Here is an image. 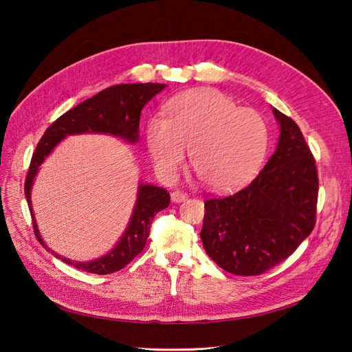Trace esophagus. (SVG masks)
I'll return each instance as SVG.
<instances>
[{"label": "esophagus", "mask_w": 352, "mask_h": 352, "mask_svg": "<svg viewBox=\"0 0 352 352\" xmlns=\"http://www.w3.org/2000/svg\"><path fill=\"white\" fill-rule=\"evenodd\" d=\"M170 198H172L173 202H184L188 198V195L185 192H182V190H173Z\"/></svg>", "instance_id": "obj_1"}]
</instances>
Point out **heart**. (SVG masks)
Returning <instances> with one entry per match:
<instances>
[{
  "mask_svg": "<svg viewBox=\"0 0 352 352\" xmlns=\"http://www.w3.org/2000/svg\"><path fill=\"white\" fill-rule=\"evenodd\" d=\"M146 148L157 172L172 177L189 151L190 166L212 189L242 185L257 172L269 146L263 116L238 107L216 89H197L170 101L167 119L146 123Z\"/></svg>",
  "mask_w": 352,
  "mask_h": 352,
  "instance_id": "b5f03b06",
  "label": "heart"
}]
</instances>
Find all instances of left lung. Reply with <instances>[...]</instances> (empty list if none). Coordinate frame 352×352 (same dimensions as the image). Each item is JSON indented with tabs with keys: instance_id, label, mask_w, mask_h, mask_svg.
Returning a JSON list of instances; mask_svg holds the SVG:
<instances>
[{
	"instance_id": "obj_1",
	"label": "left lung",
	"mask_w": 352,
	"mask_h": 352,
	"mask_svg": "<svg viewBox=\"0 0 352 352\" xmlns=\"http://www.w3.org/2000/svg\"><path fill=\"white\" fill-rule=\"evenodd\" d=\"M276 151L252 182L206 201L201 239L223 270L257 276L286 260L316 225L318 177L298 124L278 109Z\"/></svg>"
}]
</instances>
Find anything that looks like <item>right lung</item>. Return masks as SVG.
Returning <instances> with one entry per match:
<instances>
[{"label":"right lung","instance_id":"obj_1","mask_svg":"<svg viewBox=\"0 0 352 352\" xmlns=\"http://www.w3.org/2000/svg\"><path fill=\"white\" fill-rule=\"evenodd\" d=\"M164 88V83L114 85V87L98 92L95 97L88 98L60 116L41 138L30 160L25 182V195L32 221H34L35 236L42 247L48 250L54 257L87 273L109 274L123 269L144 250L145 242L150 236L153 219L158 211L164 210L170 204V194H167L166 189L140 184L129 225H127L122 238L110 252L92 261H72L47 247L38 230L34 210H32L30 192L41 164L69 135L107 133L122 138L123 141L129 144H136L140 141V117L142 109L148 101Z\"/></svg>","mask_w":352,"mask_h":352}]
</instances>
